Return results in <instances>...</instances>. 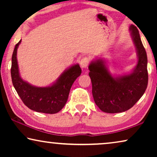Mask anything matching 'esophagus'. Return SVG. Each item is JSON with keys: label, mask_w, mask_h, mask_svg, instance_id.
<instances>
[{"label": "esophagus", "mask_w": 157, "mask_h": 157, "mask_svg": "<svg viewBox=\"0 0 157 157\" xmlns=\"http://www.w3.org/2000/svg\"><path fill=\"white\" fill-rule=\"evenodd\" d=\"M90 63V59L88 56H84L82 58V59L81 60L80 65L82 68H86L87 67L88 65H89Z\"/></svg>", "instance_id": "obj_1"}]
</instances>
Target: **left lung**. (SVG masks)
<instances>
[{
	"label": "left lung",
	"instance_id": "obj_1",
	"mask_svg": "<svg viewBox=\"0 0 157 157\" xmlns=\"http://www.w3.org/2000/svg\"><path fill=\"white\" fill-rule=\"evenodd\" d=\"M138 54V63L132 74L118 78L111 76L101 60L89 66L95 104L106 113H114L132 108L144 94L148 85L147 56L137 28L130 27Z\"/></svg>",
	"mask_w": 157,
	"mask_h": 157
}]
</instances>
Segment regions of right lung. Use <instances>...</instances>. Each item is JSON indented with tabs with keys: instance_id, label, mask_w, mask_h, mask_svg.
Instances as JSON below:
<instances>
[{
	"instance_id": "add662e5",
	"label": "right lung",
	"mask_w": 157,
	"mask_h": 157,
	"mask_svg": "<svg viewBox=\"0 0 157 157\" xmlns=\"http://www.w3.org/2000/svg\"><path fill=\"white\" fill-rule=\"evenodd\" d=\"M21 41L16 45L12 55L10 73L15 89L23 104L31 110L51 114L58 113L65 106L73 83L81 74L80 66L78 64L71 66L51 86H33L19 76L16 53Z\"/></svg>"
}]
</instances>
